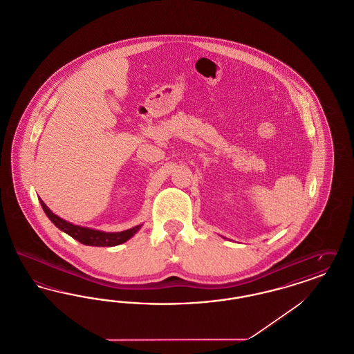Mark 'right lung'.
I'll return each mask as SVG.
<instances>
[{
  "mask_svg": "<svg viewBox=\"0 0 354 354\" xmlns=\"http://www.w3.org/2000/svg\"><path fill=\"white\" fill-rule=\"evenodd\" d=\"M39 203H41L46 216L51 220V223H54V225L57 228H59L61 231H64L65 234H68L73 239L78 240L80 243H82L84 245H93V247H114V245H119V244L127 241L129 239H131L142 227V224H139V225H135L133 228L122 231V232H103V231H98V230L75 225V224L68 223L66 220L61 219L59 216L53 214L50 208L41 199H39Z\"/></svg>",
  "mask_w": 354,
  "mask_h": 354,
  "instance_id": "obj_1",
  "label": "right lung"
}]
</instances>
